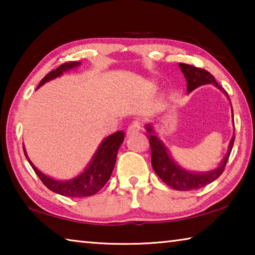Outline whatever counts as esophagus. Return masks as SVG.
I'll return each instance as SVG.
<instances>
[{
	"mask_svg": "<svg viewBox=\"0 0 255 255\" xmlns=\"http://www.w3.org/2000/svg\"><path fill=\"white\" fill-rule=\"evenodd\" d=\"M139 130H140V124L138 123V122H133V123H131L128 126L127 133H128V135H130V133L137 132V131H139Z\"/></svg>",
	"mask_w": 255,
	"mask_h": 255,
	"instance_id": "obj_1",
	"label": "esophagus"
}]
</instances>
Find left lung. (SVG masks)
Here are the masks:
<instances>
[{
	"label": "left lung",
	"mask_w": 255,
	"mask_h": 255,
	"mask_svg": "<svg viewBox=\"0 0 255 255\" xmlns=\"http://www.w3.org/2000/svg\"><path fill=\"white\" fill-rule=\"evenodd\" d=\"M179 65L181 72L183 73L185 80H187L188 92H191L195 89H197L198 86H201L204 84H214L227 96V92L216 82L215 77L208 71L183 63H180ZM233 118H234V116H233ZM146 130L148 131L150 152H152V166L155 173L158 175V178L164 183L169 185L172 189L180 190V191H190V190L200 189L205 187V185L211 183L216 179H218L222 175L224 170H225L226 163L231 155L235 139V136H233L226 156L224 157L217 169L210 172H205V173H199V172L187 171L178 165L172 159L169 150L165 147V145L163 144V141L159 138H157V136L154 135L153 128L150 125H146Z\"/></svg>",
	"instance_id": "left-lung-1"
}]
</instances>
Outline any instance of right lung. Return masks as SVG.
I'll return each instance as SVG.
<instances>
[{"mask_svg":"<svg viewBox=\"0 0 255 255\" xmlns=\"http://www.w3.org/2000/svg\"><path fill=\"white\" fill-rule=\"evenodd\" d=\"M81 65L80 62H67L64 63L62 65L58 66L56 70L49 72L44 79L41 80L39 85L37 86L40 88L42 84L50 80H54L63 74L64 72L68 70H72L73 67H77ZM125 138L124 131H117L112 135L105 138L99 146L98 150L94 154L93 158L88 165V167L82 172L80 175L76 178L67 181H58L49 178V176L45 175L44 173L37 169L33 165V163L30 161L27 153H25L24 146L23 152L25 157H27L30 165L32 166L33 171L36 174L39 176L41 182L44 183L47 188L51 190L53 192L58 193V195L65 196V197H72V198H83V197H90L98 193L100 190L105 187V184L110 179L114 171L116 161H117V154L120 145L123 144Z\"/></svg>","mask_w":255,"mask_h":255,"instance_id":"add662e5","label":"right lung"}]
</instances>
